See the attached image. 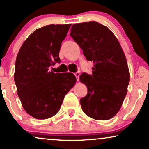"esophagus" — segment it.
Listing matches in <instances>:
<instances>
[{"mask_svg": "<svg viewBox=\"0 0 149 149\" xmlns=\"http://www.w3.org/2000/svg\"><path fill=\"white\" fill-rule=\"evenodd\" d=\"M74 75H75V76H76V79H77V80H79L80 73H79V72H76V73H74Z\"/></svg>", "mask_w": 149, "mask_h": 149, "instance_id": "obj_1", "label": "esophagus"}]
</instances>
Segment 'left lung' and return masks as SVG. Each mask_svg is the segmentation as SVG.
Returning <instances> with one entry per match:
<instances>
[{
	"instance_id": "left-lung-1",
	"label": "left lung",
	"mask_w": 149,
	"mask_h": 149,
	"mask_svg": "<svg viewBox=\"0 0 149 149\" xmlns=\"http://www.w3.org/2000/svg\"><path fill=\"white\" fill-rule=\"evenodd\" d=\"M70 36L93 61L92 74L83 73L80 80L88 88L80 99L83 112L100 120L112 118L119 111L127 92L130 73L117 38L105 26L92 21L75 24Z\"/></svg>"
}]
</instances>
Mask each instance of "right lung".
Returning a JSON list of instances; mask_svg holds the SVG:
<instances>
[{
	"instance_id": "1",
	"label": "right lung",
	"mask_w": 149,
	"mask_h": 149,
	"mask_svg": "<svg viewBox=\"0 0 149 149\" xmlns=\"http://www.w3.org/2000/svg\"><path fill=\"white\" fill-rule=\"evenodd\" d=\"M71 24H50L38 29L20 47L14 74L17 95L26 112L34 118L52 117L76 82L72 73L49 69L60 62L61 42Z\"/></svg>"
}]
</instances>
